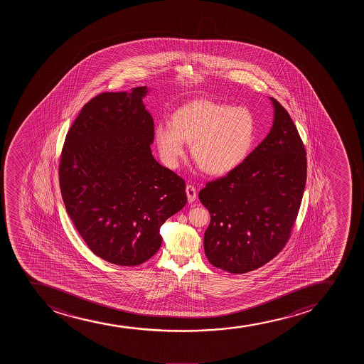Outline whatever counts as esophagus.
Returning a JSON list of instances; mask_svg holds the SVG:
<instances>
[{"label":"esophagus","mask_w":364,"mask_h":364,"mask_svg":"<svg viewBox=\"0 0 364 364\" xmlns=\"http://www.w3.org/2000/svg\"><path fill=\"white\" fill-rule=\"evenodd\" d=\"M186 193H187V198H188L189 203H193V201L197 199V189L192 184H188L187 187H186Z\"/></svg>","instance_id":"esophagus-1"}]
</instances>
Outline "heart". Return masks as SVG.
Returning <instances> with one entry per match:
<instances>
[{
  "label": "heart",
  "mask_w": 364,
  "mask_h": 364,
  "mask_svg": "<svg viewBox=\"0 0 364 364\" xmlns=\"http://www.w3.org/2000/svg\"><path fill=\"white\" fill-rule=\"evenodd\" d=\"M255 119L247 108L193 100L177 109L171 124L155 127V143L164 161L176 166L192 143V155L203 171L226 175L244 163L255 143Z\"/></svg>",
  "instance_id": "heart-1"
}]
</instances>
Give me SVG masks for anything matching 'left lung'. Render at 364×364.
I'll list each match as a JSON object with an SVG mask.
<instances>
[{
	"label": "left lung",
	"instance_id": "1",
	"mask_svg": "<svg viewBox=\"0 0 364 364\" xmlns=\"http://www.w3.org/2000/svg\"><path fill=\"white\" fill-rule=\"evenodd\" d=\"M269 100L274 119L267 137L242 165L199 192L211 216L205 255L234 274L254 271L283 250L305 191V146L288 112Z\"/></svg>",
	"mask_w": 364,
	"mask_h": 364
}]
</instances>
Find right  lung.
<instances>
[{
	"label": "right lung",
	"mask_w": 364,
	"mask_h": 364,
	"mask_svg": "<svg viewBox=\"0 0 364 364\" xmlns=\"http://www.w3.org/2000/svg\"><path fill=\"white\" fill-rule=\"evenodd\" d=\"M148 88L100 93L68 131L59 186L71 221L93 254L137 266L161 245L160 227L187 203L186 182L151 154Z\"/></svg>",
	"instance_id": "1"
}]
</instances>
